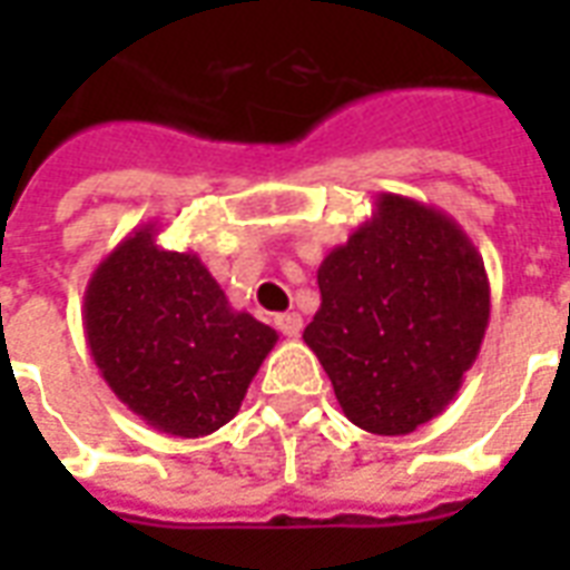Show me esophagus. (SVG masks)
<instances>
[{"label": "esophagus", "mask_w": 570, "mask_h": 570, "mask_svg": "<svg viewBox=\"0 0 570 570\" xmlns=\"http://www.w3.org/2000/svg\"><path fill=\"white\" fill-rule=\"evenodd\" d=\"M274 326L286 335V338H296L302 333V317H298L296 311H286V314H277L274 317Z\"/></svg>", "instance_id": "esophagus-1"}]
</instances>
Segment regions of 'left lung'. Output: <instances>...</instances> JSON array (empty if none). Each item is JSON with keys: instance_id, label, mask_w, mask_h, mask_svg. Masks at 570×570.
Instances as JSON below:
<instances>
[{"instance_id": "1", "label": "left lung", "mask_w": 570, "mask_h": 570, "mask_svg": "<svg viewBox=\"0 0 570 570\" xmlns=\"http://www.w3.org/2000/svg\"><path fill=\"white\" fill-rule=\"evenodd\" d=\"M321 308L305 345L357 428L403 436L461 391L489 326V274L464 228L382 191L372 219L317 268Z\"/></svg>"}]
</instances>
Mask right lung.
<instances>
[{"instance_id": "add662e5", "label": "right lung", "mask_w": 570, "mask_h": 570, "mask_svg": "<svg viewBox=\"0 0 570 570\" xmlns=\"http://www.w3.org/2000/svg\"><path fill=\"white\" fill-rule=\"evenodd\" d=\"M155 223L134 228L85 289V338L104 382L149 428L183 440L235 419L277 342L235 311L195 253L158 247Z\"/></svg>"}]
</instances>
